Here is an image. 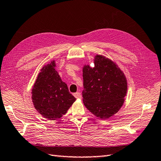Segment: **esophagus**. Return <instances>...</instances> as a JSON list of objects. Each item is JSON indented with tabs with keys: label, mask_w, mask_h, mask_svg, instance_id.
<instances>
[{
	"label": "esophagus",
	"mask_w": 161,
	"mask_h": 161,
	"mask_svg": "<svg viewBox=\"0 0 161 161\" xmlns=\"http://www.w3.org/2000/svg\"><path fill=\"white\" fill-rule=\"evenodd\" d=\"M73 95H74L75 97L77 98V99H81V93L80 92H77L75 93H74Z\"/></svg>",
	"instance_id": "34e87169"
}]
</instances>
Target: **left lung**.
Wrapping results in <instances>:
<instances>
[{
    "instance_id": "left-lung-1",
    "label": "left lung",
    "mask_w": 161,
    "mask_h": 161,
    "mask_svg": "<svg viewBox=\"0 0 161 161\" xmlns=\"http://www.w3.org/2000/svg\"><path fill=\"white\" fill-rule=\"evenodd\" d=\"M95 67L83 68V102L87 109L102 119H108L119 110L124 102L128 85L124 74L116 64L97 55Z\"/></svg>"
}]
</instances>
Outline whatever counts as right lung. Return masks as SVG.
Listing matches in <instances>:
<instances>
[{"label":"right lung","mask_w":161,"mask_h":161,"mask_svg":"<svg viewBox=\"0 0 161 161\" xmlns=\"http://www.w3.org/2000/svg\"><path fill=\"white\" fill-rule=\"evenodd\" d=\"M55 66L53 60L41 69L31 92L35 108L49 120L61 118L76 99L62 81Z\"/></svg>","instance_id":"obj_1"}]
</instances>
